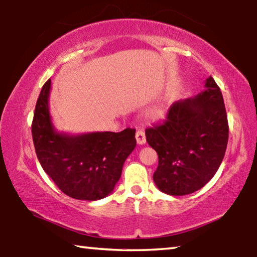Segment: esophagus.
Listing matches in <instances>:
<instances>
[{
    "label": "esophagus",
    "mask_w": 257,
    "mask_h": 257,
    "mask_svg": "<svg viewBox=\"0 0 257 257\" xmlns=\"http://www.w3.org/2000/svg\"><path fill=\"white\" fill-rule=\"evenodd\" d=\"M136 141H137V144L139 145H143L146 143V136H145V133L143 132V130H138L136 133Z\"/></svg>",
    "instance_id": "obj_1"
}]
</instances>
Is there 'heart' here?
<instances>
[{
	"instance_id": "heart-1",
	"label": "heart",
	"mask_w": 257,
	"mask_h": 257,
	"mask_svg": "<svg viewBox=\"0 0 257 257\" xmlns=\"http://www.w3.org/2000/svg\"><path fill=\"white\" fill-rule=\"evenodd\" d=\"M164 115V111H163V108H154L153 111L151 112V116L152 118H154V119H159V118H162V116Z\"/></svg>"
}]
</instances>
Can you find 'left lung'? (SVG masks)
<instances>
[{
    "mask_svg": "<svg viewBox=\"0 0 257 257\" xmlns=\"http://www.w3.org/2000/svg\"><path fill=\"white\" fill-rule=\"evenodd\" d=\"M206 89L175 102L163 123L145 130L159 156L158 188L172 196L194 193L210 181L227 150L229 125L222 93L210 76Z\"/></svg>",
    "mask_w": 257,
    "mask_h": 257,
    "instance_id": "obj_1",
    "label": "left lung"
}]
</instances>
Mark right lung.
<instances>
[{
    "label": "right lung",
    "instance_id": "obj_1",
    "mask_svg": "<svg viewBox=\"0 0 257 257\" xmlns=\"http://www.w3.org/2000/svg\"><path fill=\"white\" fill-rule=\"evenodd\" d=\"M51 79L38 96L32 124L42 168L61 191L76 199L97 201L111 194L125 159L136 147V130L82 135L58 133L49 110Z\"/></svg>",
    "mask_w": 257,
    "mask_h": 257
}]
</instances>
